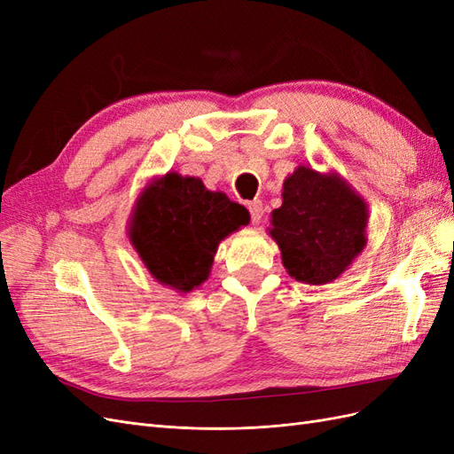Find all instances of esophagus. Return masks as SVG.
<instances>
[{"label":"esophagus","instance_id":"34e87169","mask_svg":"<svg viewBox=\"0 0 454 454\" xmlns=\"http://www.w3.org/2000/svg\"><path fill=\"white\" fill-rule=\"evenodd\" d=\"M248 210H250V215H252V223H259L261 217H263V204H261V200H252L248 202Z\"/></svg>","mask_w":454,"mask_h":454}]
</instances>
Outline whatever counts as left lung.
Instances as JSON below:
<instances>
[{"mask_svg":"<svg viewBox=\"0 0 454 454\" xmlns=\"http://www.w3.org/2000/svg\"><path fill=\"white\" fill-rule=\"evenodd\" d=\"M367 202L337 172L301 164L284 180L282 206L267 229L292 278L310 286L333 282L367 244Z\"/></svg>","mask_w":454,"mask_h":454,"instance_id":"obj_1","label":"left lung"}]
</instances>
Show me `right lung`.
I'll return each mask as SVG.
<instances>
[{"mask_svg":"<svg viewBox=\"0 0 454 454\" xmlns=\"http://www.w3.org/2000/svg\"><path fill=\"white\" fill-rule=\"evenodd\" d=\"M250 223L242 204L177 172L153 177L136 199L129 239L157 282L189 294L208 280L217 246Z\"/></svg>","mask_w":454,"mask_h":454,"instance_id":"obj_1","label":"right lung"}]
</instances>
